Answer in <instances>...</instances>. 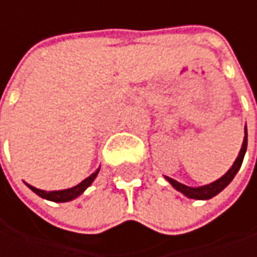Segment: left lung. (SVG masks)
<instances>
[{
  "instance_id": "left-lung-1",
  "label": "left lung",
  "mask_w": 257,
  "mask_h": 257,
  "mask_svg": "<svg viewBox=\"0 0 257 257\" xmlns=\"http://www.w3.org/2000/svg\"><path fill=\"white\" fill-rule=\"evenodd\" d=\"M245 150H247V128H245V138H244V142H242V148H241V151H239V156L236 157V160H235V163L232 165V168L220 178V180H217V181H214V183H211V184H208V186H203V187H187V186H184V184H181V183H178V181H175V180H172V178H168L166 177V180L178 190V192L184 193L187 197H190V199H211V197H214L215 194H218V193L221 192L232 180H233V177L236 175V172L239 171V168H241V165H242V160H244V154H245Z\"/></svg>"
}]
</instances>
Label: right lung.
<instances>
[{"label": "right lung", "instance_id": "obj_1", "mask_svg": "<svg viewBox=\"0 0 257 257\" xmlns=\"http://www.w3.org/2000/svg\"><path fill=\"white\" fill-rule=\"evenodd\" d=\"M98 171L95 174H92L91 177H88L86 180H83L80 184L71 187V189H67V190H58V192H45V190H40V189H36L33 186H28L34 193H37L39 196L48 199V200H54V202H67V200H71L74 197H77L79 194H82L85 189H88L91 186V183L94 181V178L97 177Z\"/></svg>", "mask_w": 257, "mask_h": 257}]
</instances>
